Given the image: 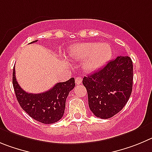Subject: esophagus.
<instances>
[{
    "label": "esophagus",
    "mask_w": 152,
    "mask_h": 152,
    "mask_svg": "<svg viewBox=\"0 0 152 152\" xmlns=\"http://www.w3.org/2000/svg\"><path fill=\"white\" fill-rule=\"evenodd\" d=\"M75 82H76V85H79L82 83V78L79 77V76H76L75 78Z\"/></svg>",
    "instance_id": "34e87169"
}]
</instances>
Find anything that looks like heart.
Returning a JSON list of instances; mask_svg holds the SVG:
<instances>
[{
    "instance_id": "obj_1",
    "label": "heart",
    "mask_w": 152,
    "mask_h": 152,
    "mask_svg": "<svg viewBox=\"0 0 152 152\" xmlns=\"http://www.w3.org/2000/svg\"><path fill=\"white\" fill-rule=\"evenodd\" d=\"M69 55L76 61H84L83 69L87 72H94L110 61L112 48L107 43L88 42L79 44L72 48Z\"/></svg>"
}]
</instances>
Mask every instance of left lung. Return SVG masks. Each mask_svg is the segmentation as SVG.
<instances>
[{"instance_id": "8db88e82", "label": "left lung", "mask_w": 152, "mask_h": 152, "mask_svg": "<svg viewBox=\"0 0 152 152\" xmlns=\"http://www.w3.org/2000/svg\"><path fill=\"white\" fill-rule=\"evenodd\" d=\"M133 81L132 61L118 56L102 69L83 78L88 106L95 116L108 119L124 108L131 95Z\"/></svg>"}]
</instances>
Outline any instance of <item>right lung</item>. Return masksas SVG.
Listing matches in <instances>:
<instances>
[{
    "label": "right lung",
    "instance_id": "obj_1",
    "mask_svg": "<svg viewBox=\"0 0 152 152\" xmlns=\"http://www.w3.org/2000/svg\"><path fill=\"white\" fill-rule=\"evenodd\" d=\"M13 86L16 99L22 108L34 120L42 124H50L57 122L64 116L66 98L69 91L75 87V79L71 78L64 83H57L45 92L32 94L24 91L18 84L14 67Z\"/></svg>",
    "mask_w": 152,
    "mask_h": 152
}]
</instances>
